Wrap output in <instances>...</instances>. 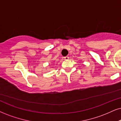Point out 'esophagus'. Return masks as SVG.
<instances>
[{"label":"esophagus","mask_w":121,"mask_h":121,"mask_svg":"<svg viewBox=\"0 0 121 121\" xmlns=\"http://www.w3.org/2000/svg\"><path fill=\"white\" fill-rule=\"evenodd\" d=\"M64 58H65V60H68V59H69V57H68V56H65V57H64Z\"/></svg>","instance_id":"34e87169"}]
</instances>
